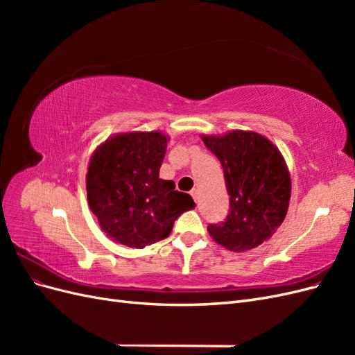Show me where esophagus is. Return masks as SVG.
I'll use <instances>...</instances> for the list:
<instances>
[{
    "mask_svg": "<svg viewBox=\"0 0 355 355\" xmlns=\"http://www.w3.org/2000/svg\"><path fill=\"white\" fill-rule=\"evenodd\" d=\"M191 196H192V198H194V201L197 202L198 201V189H192Z\"/></svg>",
    "mask_w": 355,
    "mask_h": 355,
    "instance_id": "1",
    "label": "esophagus"
}]
</instances>
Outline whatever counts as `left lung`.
Listing matches in <instances>:
<instances>
[{"label":"left lung","instance_id":"left-lung-1","mask_svg":"<svg viewBox=\"0 0 355 355\" xmlns=\"http://www.w3.org/2000/svg\"><path fill=\"white\" fill-rule=\"evenodd\" d=\"M201 139L220 161L230 196L227 219L207 231L231 252L252 250L272 237L287 214L292 180L286 161L270 139L256 132Z\"/></svg>","mask_w":355,"mask_h":355}]
</instances>
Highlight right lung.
I'll list each match as a JSON object with an SVG mask.
<instances>
[{
	"label": "right lung",
	"instance_id": "1",
	"mask_svg": "<svg viewBox=\"0 0 355 355\" xmlns=\"http://www.w3.org/2000/svg\"><path fill=\"white\" fill-rule=\"evenodd\" d=\"M168 137L161 132H128L106 139L93 153L85 188L90 210L108 237L144 249L168 237L175 220L194 200L159 179Z\"/></svg>",
	"mask_w": 355,
	"mask_h": 355
}]
</instances>
